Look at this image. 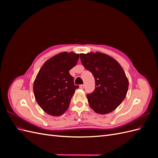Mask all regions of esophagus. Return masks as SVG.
<instances>
[{"label": "esophagus", "mask_w": 158, "mask_h": 158, "mask_svg": "<svg viewBox=\"0 0 158 158\" xmlns=\"http://www.w3.org/2000/svg\"><path fill=\"white\" fill-rule=\"evenodd\" d=\"M84 84L80 85V89H84Z\"/></svg>", "instance_id": "obj_1"}]
</instances>
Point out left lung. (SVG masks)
Wrapping results in <instances>:
<instances>
[{
	"label": "left lung",
	"instance_id": "left-lung-1",
	"mask_svg": "<svg viewBox=\"0 0 158 158\" xmlns=\"http://www.w3.org/2000/svg\"><path fill=\"white\" fill-rule=\"evenodd\" d=\"M80 60L95 81L94 91L87 95L90 107L101 114L112 112L125 99L128 89L122 66L113 57L99 52L81 53Z\"/></svg>",
	"mask_w": 158,
	"mask_h": 158
}]
</instances>
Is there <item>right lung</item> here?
<instances>
[{
  "label": "right lung",
  "mask_w": 158,
  "mask_h": 158,
  "mask_svg": "<svg viewBox=\"0 0 158 158\" xmlns=\"http://www.w3.org/2000/svg\"><path fill=\"white\" fill-rule=\"evenodd\" d=\"M79 54L63 52L47 60L37 73L33 83L36 102L47 114L60 116L69 107L78 85L69 70L77 64Z\"/></svg>",
  "instance_id": "1"
}]
</instances>
